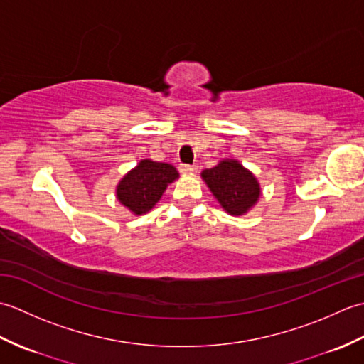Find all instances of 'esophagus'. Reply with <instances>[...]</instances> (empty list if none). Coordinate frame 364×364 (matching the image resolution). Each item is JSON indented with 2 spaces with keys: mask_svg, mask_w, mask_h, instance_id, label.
<instances>
[{
  "mask_svg": "<svg viewBox=\"0 0 364 364\" xmlns=\"http://www.w3.org/2000/svg\"><path fill=\"white\" fill-rule=\"evenodd\" d=\"M180 172H181L183 175H192V173L197 172V167H196V166L183 164V166H180Z\"/></svg>",
  "mask_w": 364,
  "mask_h": 364,
  "instance_id": "34e87169",
  "label": "esophagus"
}]
</instances>
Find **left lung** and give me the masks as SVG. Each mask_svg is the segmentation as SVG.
Returning <instances> with one entry per match:
<instances>
[{"label":"left lung","instance_id":"8db88e82","mask_svg":"<svg viewBox=\"0 0 364 364\" xmlns=\"http://www.w3.org/2000/svg\"><path fill=\"white\" fill-rule=\"evenodd\" d=\"M203 181L231 215H242L257 205L261 196L255 175L236 159H222L218 166L202 172Z\"/></svg>","mask_w":364,"mask_h":364}]
</instances>
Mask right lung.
<instances>
[{"label": "right lung", "mask_w": 364, "mask_h": 364, "mask_svg": "<svg viewBox=\"0 0 364 364\" xmlns=\"http://www.w3.org/2000/svg\"><path fill=\"white\" fill-rule=\"evenodd\" d=\"M178 176L176 168L167 162L142 159L119 181L115 194L134 215H142L159 202L168 184Z\"/></svg>", "instance_id": "add662e5"}]
</instances>
